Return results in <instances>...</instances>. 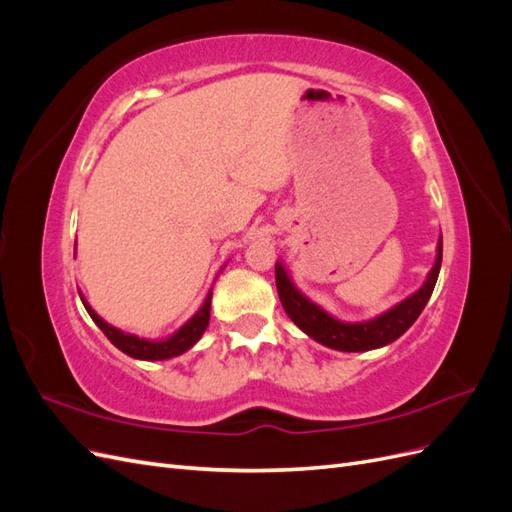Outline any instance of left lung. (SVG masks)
Masks as SVG:
<instances>
[{"mask_svg":"<svg viewBox=\"0 0 512 512\" xmlns=\"http://www.w3.org/2000/svg\"><path fill=\"white\" fill-rule=\"evenodd\" d=\"M440 267H442V237L438 241L436 265H433V269L429 271L423 288H418L406 301L391 307L389 312H384L378 318L367 320V322H342L324 312L322 307L309 301L305 294L297 290V286H294L290 280V275L282 267V262H277L275 265V284L288 318L297 324L303 333L316 339L318 344L333 350L365 352V350L382 348L386 344L395 342L397 337H401L412 327L414 320L421 316V312L425 309L433 288H436Z\"/></svg>","mask_w":512,"mask_h":512,"instance_id":"8db88e82","label":"left lung"}]
</instances>
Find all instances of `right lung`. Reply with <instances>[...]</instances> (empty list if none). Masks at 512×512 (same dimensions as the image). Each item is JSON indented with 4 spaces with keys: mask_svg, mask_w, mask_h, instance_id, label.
<instances>
[{
    "mask_svg": "<svg viewBox=\"0 0 512 512\" xmlns=\"http://www.w3.org/2000/svg\"><path fill=\"white\" fill-rule=\"evenodd\" d=\"M83 299V297H81ZM83 305L87 309V314L91 316L98 327L102 329V333L111 339V344L117 346L121 352H126L132 359H141V361H164V359H173V356L183 354L185 350H190L200 335L205 333V329L209 327V316H211V290L207 294V299L203 303V307L198 309V312L183 324V327L173 333L166 339H158V342H153V339H141L136 335L130 333H123L111 324L104 322L94 309L87 305V301L83 299Z\"/></svg>",
    "mask_w": 512,
    "mask_h": 512,
    "instance_id": "1",
    "label": "right lung"
}]
</instances>
